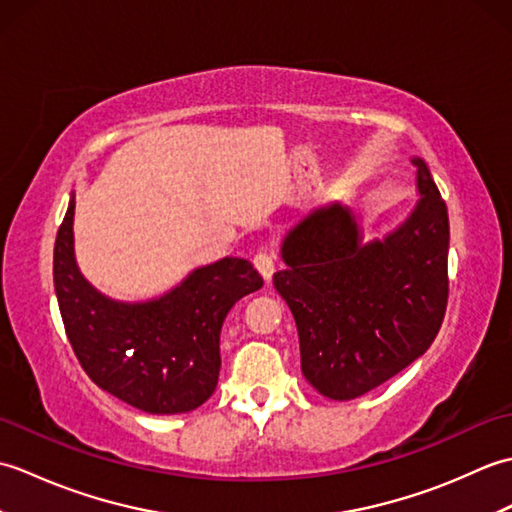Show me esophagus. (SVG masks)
<instances>
[{"mask_svg":"<svg viewBox=\"0 0 512 512\" xmlns=\"http://www.w3.org/2000/svg\"><path fill=\"white\" fill-rule=\"evenodd\" d=\"M253 264L259 273H262V277L266 281H270V277H273V273H275V255L268 253V250H259L253 259Z\"/></svg>","mask_w":512,"mask_h":512,"instance_id":"obj_1","label":"esophagus"}]
</instances>
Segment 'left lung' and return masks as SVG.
<instances>
[{
	"mask_svg": "<svg viewBox=\"0 0 512 512\" xmlns=\"http://www.w3.org/2000/svg\"><path fill=\"white\" fill-rule=\"evenodd\" d=\"M420 202L385 242L361 244L339 204L286 237L273 284L295 317L301 372L332 400L367 394L429 350L449 301V213L420 158Z\"/></svg>",
	"mask_w": 512,
	"mask_h": 512,
	"instance_id": "left-lung-1",
	"label": "left lung"
}]
</instances>
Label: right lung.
<instances>
[{"label": "right lung", "mask_w": 512, "mask_h": 512, "mask_svg": "<svg viewBox=\"0 0 512 512\" xmlns=\"http://www.w3.org/2000/svg\"><path fill=\"white\" fill-rule=\"evenodd\" d=\"M74 200L54 242V290L72 350L96 385L147 413H184L209 400L220 376V330L235 301L264 286L242 257L198 268L169 295L118 303L74 264Z\"/></svg>", "instance_id": "add662e5"}]
</instances>
